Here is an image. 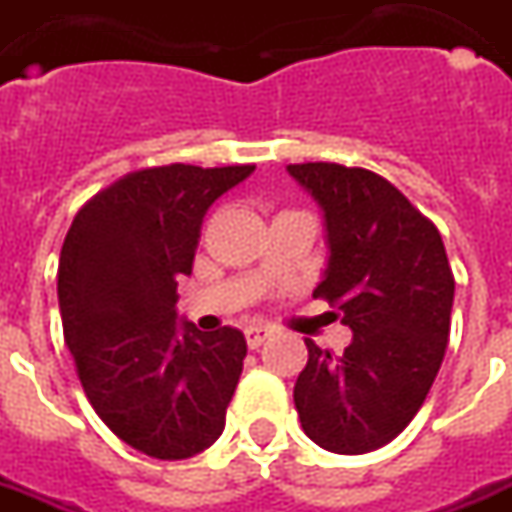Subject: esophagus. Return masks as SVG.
<instances>
[{"instance_id": "esophagus-1", "label": "esophagus", "mask_w": 512, "mask_h": 512, "mask_svg": "<svg viewBox=\"0 0 512 512\" xmlns=\"http://www.w3.org/2000/svg\"><path fill=\"white\" fill-rule=\"evenodd\" d=\"M268 337H271V329H266V326H249V329H246V345H249L252 351L266 343Z\"/></svg>"}]
</instances>
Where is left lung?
<instances>
[{
  "label": "left lung",
  "mask_w": 512,
  "mask_h": 512,
  "mask_svg": "<svg viewBox=\"0 0 512 512\" xmlns=\"http://www.w3.org/2000/svg\"><path fill=\"white\" fill-rule=\"evenodd\" d=\"M321 205L329 263L312 296L354 332L343 356L307 343L293 386L301 428L318 447L362 455L403 433L439 373L455 296L439 230L376 172L290 164Z\"/></svg>",
  "instance_id": "left-lung-1"
}]
</instances>
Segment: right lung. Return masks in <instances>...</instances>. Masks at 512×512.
Listing matches in <instances>:
<instances>
[{
  "label": "right lung",
  "instance_id": "obj_1",
  "mask_svg": "<svg viewBox=\"0 0 512 512\" xmlns=\"http://www.w3.org/2000/svg\"><path fill=\"white\" fill-rule=\"evenodd\" d=\"M255 172L169 164L126 175L76 213L57 271L62 332L106 428L158 461L222 436L246 356L244 334L178 318L202 216Z\"/></svg>",
  "mask_w": 512,
  "mask_h": 512
}]
</instances>
